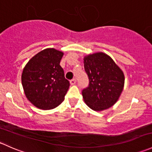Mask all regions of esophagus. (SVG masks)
Here are the masks:
<instances>
[{"instance_id": "34e87169", "label": "esophagus", "mask_w": 152, "mask_h": 152, "mask_svg": "<svg viewBox=\"0 0 152 152\" xmlns=\"http://www.w3.org/2000/svg\"><path fill=\"white\" fill-rule=\"evenodd\" d=\"M76 79H71V80L70 81V85H75V84H76Z\"/></svg>"}]
</instances>
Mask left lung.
<instances>
[{"mask_svg": "<svg viewBox=\"0 0 152 152\" xmlns=\"http://www.w3.org/2000/svg\"><path fill=\"white\" fill-rule=\"evenodd\" d=\"M84 66L89 79L88 87L82 90L86 104L95 111L114 105L124 85V75L120 67L102 52L85 56Z\"/></svg>", "mask_w": 152, "mask_h": 152, "instance_id": "obj_1", "label": "left lung"}]
</instances>
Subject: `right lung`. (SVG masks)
<instances>
[{"label": "right lung", "instance_id": "1", "mask_svg": "<svg viewBox=\"0 0 152 152\" xmlns=\"http://www.w3.org/2000/svg\"><path fill=\"white\" fill-rule=\"evenodd\" d=\"M62 51L47 48L28 61L22 73V85L31 103L42 110H51L64 100L70 86L60 66Z\"/></svg>", "mask_w": 152, "mask_h": 152}]
</instances>
